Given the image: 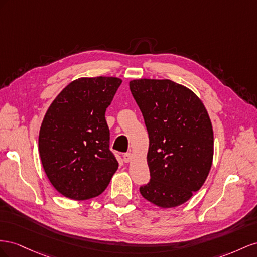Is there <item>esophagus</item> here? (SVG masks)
Instances as JSON below:
<instances>
[{
	"label": "esophagus",
	"instance_id": "obj_1",
	"mask_svg": "<svg viewBox=\"0 0 257 257\" xmlns=\"http://www.w3.org/2000/svg\"><path fill=\"white\" fill-rule=\"evenodd\" d=\"M122 157H123L124 163H129V161H131V159H133V155H131V153L123 154Z\"/></svg>",
	"mask_w": 257,
	"mask_h": 257
}]
</instances>
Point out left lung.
Returning a JSON list of instances; mask_svg holds the SVG:
<instances>
[{
	"mask_svg": "<svg viewBox=\"0 0 257 257\" xmlns=\"http://www.w3.org/2000/svg\"><path fill=\"white\" fill-rule=\"evenodd\" d=\"M129 87L150 139L151 180L140 193L157 207H178L210 172L214 138L209 114L195 92L170 79H134Z\"/></svg>",
	"mask_w": 257,
	"mask_h": 257,
	"instance_id": "left-lung-1",
	"label": "left lung"
}]
</instances>
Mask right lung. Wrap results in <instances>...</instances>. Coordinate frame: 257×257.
I'll list each match as a JSON object with an SVG mask.
<instances>
[{
  "instance_id": "obj_1",
  "label": "right lung",
  "mask_w": 257,
  "mask_h": 257,
  "mask_svg": "<svg viewBox=\"0 0 257 257\" xmlns=\"http://www.w3.org/2000/svg\"><path fill=\"white\" fill-rule=\"evenodd\" d=\"M120 84L112 76L73 80L44 116L40 157L51 185L64 197L87 200L99 196L118 168L108 149L105 111Z\"/></svg>"
}]
</instances>
